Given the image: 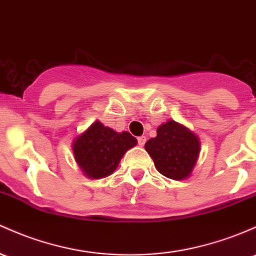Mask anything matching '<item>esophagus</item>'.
I'll return each mask as SVG.
<instances>
[{
	"label": "esophagus",
	"instance_id": "esophagus-1",
	"mask_svg": "<svg viewBox=\"0 0 256 256\" xmlns=\"http://www.w3.org/2000/svg\"><path fill=\"white\" fill-rule=\"evenodd\" d=\"M137 141H138V144L142 147V146H144V143H146V137L144 136L137 137Z\"/></svg>",
	"mask_w": 256,
	"mask_h": 256
}]
</instances>
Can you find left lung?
<instances>
[{
	"mask_svg": "<svg viewBox=\"0 0 256 256\" xmlns=\"http://www.w3.org/2000/svg\"><path fill=\"white\" fill-rule=\"evenodd\" d=\"M144 148L162 175L172 180H184L194 168L200 143L192 131L169 120L159 126L156 136L148 140Z\"/></svg>",
	"mask_w": 256,
	"mask_h": 256,
	"instance_id": "obj_1",
	"label": "left lung"
}]
</instances>
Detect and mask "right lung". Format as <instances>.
I'll return each instance as SVG.
<instances>
[{
    "label": "right lung",
    "instance_id": "obj_1",
    "mask_svg": "<svg viewBox=\"0 0 256 256\" xmlns=\"http://www.w3.org/2000/svg\"><path fill=\"white\" fill-rule=\"evenodd\" d=\"M137 140L128 132H115L100 122L92 124L72 143L75 160L87 178H102L114 172L120 159Z\"/></svg>",
    "mask_w": 256,
    "mask_h": 256
}]
</instances>
